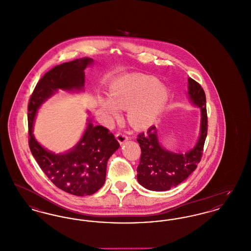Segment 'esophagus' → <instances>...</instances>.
Returning a JSON list of instances; mask_svg holds the SVG:
<instances>
[{"label": "esophagus", "mask_w": 251, "mask_h": 251, "mask_svg": "<svg viewBox=\"0 0 251 251\" xmlns=\"http://www.w3.org/2000/svg\"><path fill=\"white\" fill-rule=\"evenodd\" d=\"M117 139L120 142V145H123L128 140V136L126 134H124V133H120H120L117 134Z\"/></svg>", "instance_id": "34e87169"}]
</instances>
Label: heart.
I'll list each match as a JSON object with an SVG mask.
<instances>
[{"instance_id":"1","label":"heart","mask_w":251,"mask_h":251,"mask_svg":"<svg viewBox=\"0 0 251 251\" xmlns=\"http://www.w3.org/2000/svg\"><path fill=\"white\" fill-rule=\"evenodd\" d=\"M168 98V88L155 77L130 75L111 84L110 97H100L99 105L109 122L120 119V109H128L130 123L146 129L155 123Z\"/></svg>"}]
</instances>
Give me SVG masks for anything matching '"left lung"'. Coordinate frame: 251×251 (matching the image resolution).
Here are the masks:
<instances>
[{
  "instance_id": "left-lung-1",
  "label": "left lung",
  "mask_w": 251,
  "mask_h": 251,
  "mask_svg": "<svg viewBox=\"0 0 251 251\" xmlns=\"http://www.w3.org/2000/svg\"><path fill=\"white\" fill-rule=\"evenodd\" d=\"M188 98L193 106L201 109L200 134L194 147L186 152H174L164 148L155 126L137 137L141 159L137 167L139 184L151 191H167L187 179L198 167L207 136L206 96L202 87L188 78Z\"/></svg>"
}]
</instances>
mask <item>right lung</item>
I'll return each mask as SVG.
<instances>
[{"mask_svg": "<svg viewBox=\"0 0 251 251\" xmlns=\"http://www.w3.org/2000/svg\"><path fill=\"white\" fill-rule=\"evenodd\" d=\"M93 63L92 58L83 57L54 67L39 80L28 105L29 147L32 154L55 186L80 197L92 195L104 184L108 160L120 148L114 134L100 125L95 126L89 117L75 146L65 152L54 153L36 140L33 131L37 112L50 98L59 90L84 92V70Z\"/></svg>", "mask_w": 251, "mask_h": 251, "instance_id": "add662e5", "label": "right lung"}]
</instances>
